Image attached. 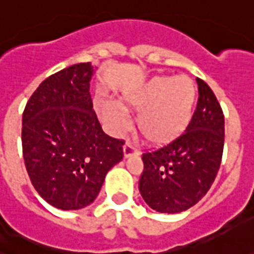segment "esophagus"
Listing matches in <instances>:
<instances>
[{
  "label": "esophagus",
  "mask_w": 254,
  "mask_h": 254,
  "mask_svg": "<svg viewBox=\"0 0 254 254\" xmlns=\"http://www.w3.org/2000/svg\"><path fill=\"white\" fill-rule=\"evenodd\" d=\"M138 153H140V151L137 149L136 146L133 145L132 142L127 141L124 144V156H125V157H129V156L133 155H138Z\"/></svg>",
  "instance_id": "esophagus-1"
}]
</instances>
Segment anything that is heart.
Returning <instances> with one entry per match:
<instances>
[{
  "instance_id": "obj_1",
  "label": "heart",
  "mask_w": 254,
  "mask_h": 254,
  "mask_svg": "<svg viewBox=\"0 0 254 254\" xmlns=\"http://www.w3.org/2000/svg\"><path fill=\"white\" fill-rule=\"evenodd\" d=\"M195 102L196 87L186 76H153L122 97L125 108L138 112L137 130L155 145H164L185 132ZM97 110L113 132H121L127 127V112L116 101H101Z\"/></svg>"
}]
</instances>
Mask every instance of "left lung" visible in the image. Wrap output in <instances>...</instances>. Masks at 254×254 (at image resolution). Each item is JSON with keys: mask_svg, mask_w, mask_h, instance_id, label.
<instances>
[{"mask_svg": "<svg viewBox=\"0 0 254 254\" xmlns=\"http://www.w3.org/2000/svg\"><path fill=\"white\" fill-rule=\"evenodd\" d=\"M199 98L185 133L155 151L144 152L140 194L151 208L175 214L203 198L218 174L225 118L213 90L196 78Z\"/></svg>", "mask_w": 254, "mask_h": 254, "instance_id": "obj_1", "label": "left lung"}]
</instances>
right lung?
Wrapping results in <instances>:
<instances>
[{"mask_svg": "<svg viewBox=\"0 0 254 254\" xmlns=\"http://www.w3.org/2000/svg\"><path fill=\"white\" fill-rule=\"evenodd\" d=\"M93 67L78 63L48 76L22 113V155L32 185L60 210L86 207L124 157V140L103 132L93 110Z\"/></svg>", "mask_w": 254, "mask_h": 254, "instance_id": "add662e5", "label": "right lung"}]
</instances>
